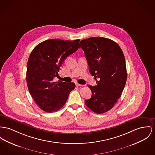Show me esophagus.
Wrapping results in <instances>:
<instances>
[{
  "label": "esophagus",
  "instance_id": "34e87169",
  "mask_svg": "<svg viewBox=\"0 0 155 155\" xmlns=\"http://www.w3.org/2000/svg\"><path fill=\"white\" fill-rule=\"evenodd\" d=\"M76 85L77 86H79V87H81V86H83L82 84H79V83H76Z\"/></svg>",
  "mask_w": 155,
  "mask_h": 155
}]
</instances>
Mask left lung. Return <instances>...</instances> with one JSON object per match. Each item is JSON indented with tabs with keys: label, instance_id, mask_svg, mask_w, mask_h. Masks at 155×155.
I'll return each instance as SVG.
<instances>
[{
	"label": "left lung",
	"instance_id": "8db88e82",
	"mask_svg": "<svg viewBox=\"0 0 155 155\" xmlns=\"http://www.w3.org/2000/svg\"><path fill=\"white\" fill-rule=\"evenodd\" d=\"M79 48L84 52L91 74L99 79L96 86L88 85L92 95L84 102L94 112L103 114L117 102L126 82L124 53L117 43L101 37L82 40Z\"/></svg>",
	"mask_w": 155,
	"mask_h": 155
}]
</instances>
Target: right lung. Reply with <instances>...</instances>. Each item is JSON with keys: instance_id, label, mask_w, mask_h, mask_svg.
I'll return each instance as SVG.
<instances>
[{"instance_id": "right-lung-1", "label": "right lung", "mask_w": 155, "mask_h": 155, "mask_svg": "<svg viewBox=\"0 0 155 155\" xmlns=\"http://www.w3.org/2000/svg\"><path fill=\"white\" fill-rule=\"evenodd\" d=\"M79 39H49L38 45L27 64L26 81L29 93L45 112L58 111L65 104L74 83L53 82L64 60L79 48Z\"/></svg>"}]
</instances>
